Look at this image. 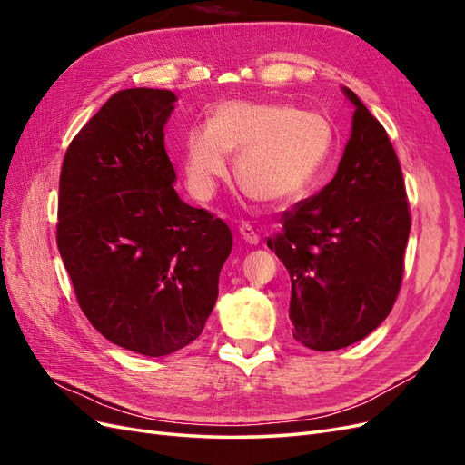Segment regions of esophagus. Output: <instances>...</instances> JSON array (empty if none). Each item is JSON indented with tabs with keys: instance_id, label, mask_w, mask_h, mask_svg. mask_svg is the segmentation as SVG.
Here are the masks:
<instances>
[{
	"instance_id": "1",
	"label": "esophagus",
	"mask_w": 465,
	"mask_h": 465,
	"mask_svg": "<svg viewBox=\"0 0 465 465\" xmlns=\"http://www.w3.org/2000/svg\"><path fill=\"white\" fill-rule=\"evenodd\" d=\"M238 232H241V238L248 244H258L260 242V234L254 231L250 223H242L241 227H238Z\"/></svg>"
}]
</instances>
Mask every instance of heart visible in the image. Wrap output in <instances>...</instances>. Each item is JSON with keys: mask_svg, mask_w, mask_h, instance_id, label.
Segmentation results:
<instances>
[{"mask_svg": "<svg viewBox=\"0 0 465 465\" xmlns=\"http://www.w3.org/2000/svg\"><path fill=\"white\" fill-rule=\"evenodd\" d=\"M331 145L333 128L320 112L224 101L211 110L207 124L186 134V180L195 198H211L217 182L229 174V151H238V182L265 203H287L312 184Z\"/></svg>", "mask_w": 465, "mask_h": 465, "instance_id": "heart-1", "label": "heart"}]
</instances>
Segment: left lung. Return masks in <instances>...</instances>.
Returning <instances> with one entry per match:
<instances>
[{"label": "left lung", "mask_w": 465, "mask_h": 465, "mask_svg": "<svg viewBox=\"0 0 465 465\" xmlns=\"http://www.w3.org/2000/svg\"><path fill=\"white\" fill-rule=\"evenodd\" d=\"M353 134L330 184L281 215L267 238L291 275L292 337L335 351L367 337L390 314L401 279L411 211L398 154L359 96Z\"/></svg>", "instance_id": "1"}]
</instances>
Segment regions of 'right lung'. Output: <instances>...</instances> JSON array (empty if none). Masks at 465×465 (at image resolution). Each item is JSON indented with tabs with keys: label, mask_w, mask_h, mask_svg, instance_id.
Here are the masks:
<instances>
[{
	"label": "right lung",
	"mask_w": 465,
	"mask_h": 465,
	"mask_svg": "<svg viewBox=\"0 0 465 465\" xmlns=\"http://www.w3.org/2000/svg\"><path fill=\"white\" fill-rule=\"evenodd\" d=\"M174 93L112 94L69 143L58 241L83 314L108 341L164 357L198 340L232 250L229 224L180 200L164 149Z\"/></svg>",
	"instance_id": "obj_1"
}]
</instances>
